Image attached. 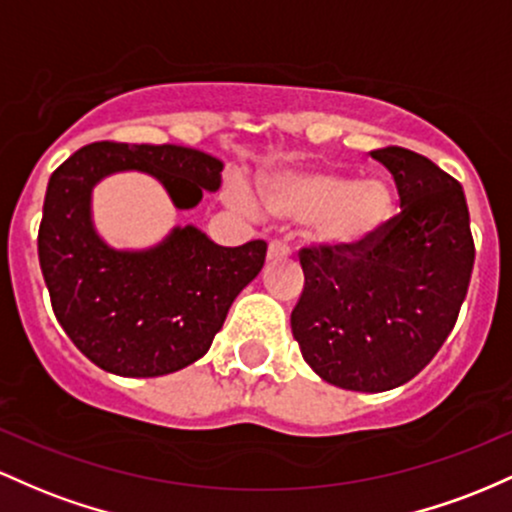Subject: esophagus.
I'll return each instance as SVG.
<instances>
[{"mask_svg":"<svg viewBox=\"0 0 512 512\" xmlns=\"http://www.w3.org/2000/svg\"><path fill=\"white\" fill-rule=\"evenodd\" d=\"M287 256V244L285 241H271V246H268V261H278V258H285Z\"/></svg>","mask_w":512,"mask_h":512,"instance_id":"34e87169","label":"esophagus"}]
</instances>
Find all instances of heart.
Listing matches in <instances>:
<instances>
[{
  "label": "heart",
  "instance_id": "1",
  "mask_svg": "<svg viewBox=\"0 0 512 512\" xmlns=\"http://www.w3.org/2000/svg\"><path fill=\"white\" fill-rule=\"evenodd\" d=\"M239 210H251L244 188L229 193ZM271 215L290 222H314V239L333 256H350L370 246L394 217V193L387 181L360 179L331 169L285 171L263 186Z\"/></svg>",
  "mask_w": 512,
  "mask_h": 512
}]
</instances>
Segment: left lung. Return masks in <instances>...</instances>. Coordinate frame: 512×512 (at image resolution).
<instances>
[{
    "label": "left lung",
    "instance_id": "8db88e82",
    "mask_svg": "<svg viewBox=\"0 0 512 512\" xmlns=\"http://www.w3.org/2000/svg\"><path fill=\"white\" fill-rule=\"evenodd\" d=\"M392 174L401 212L350 256L300 251L304 290L292 336L324 382L389 392L426 367L455 326L474 268L462 186L423 154L370 152Z\"/></svg>",
    "mask_w": 512,
    "mask_h": 512
}]
</instances>
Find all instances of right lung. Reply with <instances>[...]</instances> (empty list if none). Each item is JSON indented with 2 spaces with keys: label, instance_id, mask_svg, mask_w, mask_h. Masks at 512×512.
I'll list each match as a JSON object with an SVG mask.
<instances>
[{
  "label": "right lung",
  "instance_id": "right-lung-1",
  "mask_svg": "<svg viewBox=\"0 0 512 512\" xmlns=\"http://www.w3.org/2000/svg\"><path fill=\"white\" fill-rule=\"evenodd\" d=\"M212 154L181 145L94 142L53 171L38 229V258L53 312L101 370L159 377L210 350L229 307L266 261V241L217 246L198 227H174L149 249H113L96 232L91 193L120 171H142L191 210L222 186Z\"/></svg>",
  "mask_w": 512,
  "mask_h": 512
}]
</instances>
